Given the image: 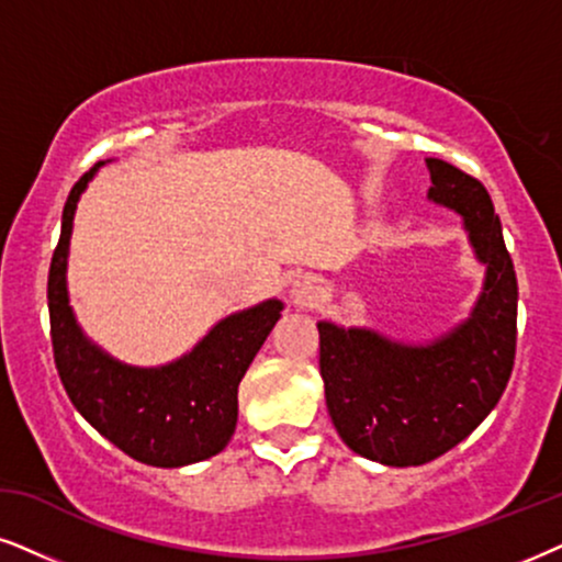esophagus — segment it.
I'll return each instance as SVG.
<instances>
[{
    "label": "esophagus",
    "mask_w": 562,
    "mask_h": 562,
    "mask_svg": "<svg viewBox=\"0 0 562 562\" xmlns=\"http://www.w3.org/2000/svg\"><path fill=\"white\" fill-rule=\"evenodd\" d=\"M290 297L301 308H308V305H314L322 297V285H318L316 277H297L293 288H290Z\"/></svg>",
    "instance_id": "1"
}]
</instances>
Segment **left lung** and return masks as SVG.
I'll return each mask as SVG.
<instances>
[{"mask_svg": "<svg viewBox=\"0 0 562 562\" xmlns=\"http://www.w3.org/2000/svg\"><path fill=\"white\" fill-rule=\"evenodd\" d=\"M428 199L459 212L485 282L470 318L428 345L366 326L318 322V368L329 417L360 457L420 467L461 443L506 392L516 358L518 285L493 199L451 162L425 158Z\"/></svg>", "mask_w": 562, "mask_h": 562, "instance_id": "left-lung-1", "label": "left lung"}]
</instances>
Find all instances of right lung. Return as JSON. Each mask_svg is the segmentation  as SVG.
Wrapping results in <instances>:
<instances>
[{
  "instance_id": "right-lung-1",
  "label": "right lung",
  "mask_w": 562,
  "mask_h": 562,
  "mask_svg": "<svg viewBox=\"0 0 562 562\" xmlns=\"http://www.w3.org/2000/svg\"><path fill=\"white\" fill-rule=\"evenodd\" d=\"M103 162L69 191L61 236L48 269L54 363L77 412L132 459L150 467H187L228 446L238 423V383L272 331L282 301L225 316L194 350L158 368L126 366L85 337L67 293L69 236L77 202Z\"/></svg>"
}]
</instances>
